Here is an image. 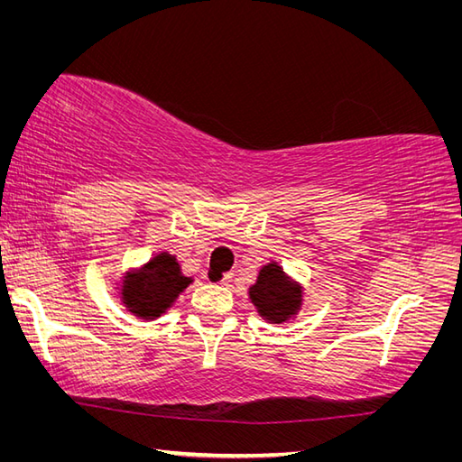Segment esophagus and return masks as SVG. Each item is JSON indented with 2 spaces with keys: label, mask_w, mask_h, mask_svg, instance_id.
I'll list each match as a JSON object with an SVG mask.
<instances>
[{
  "label": "esophagus",
  "mask_w": 462,
  "mask_h": 462,
  "mask_svg": "<svg viewBox=\"0 0 462 462\" xmlns=\"http://www.w3.org/2000/svg\"><path fill=\"white\" fill-rule=\"evenodd\" d=\"M204 277L208 279L209 283H216V285H229L231 279H233V273H221V277L214 272V270H208L204 273Z\"/></svg>",
  "instance_id": "34e87169"
}]
</instances>
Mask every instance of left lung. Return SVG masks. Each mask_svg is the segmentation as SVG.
Returning a JSON list of instances; mask_svg holds the SVG:
<instances>
[{"instance_id": "left-lung-1", "label": "left lung", "mask_w": 462, "mask_h": 462, "mask_svg": "<svg viewBox=\"0 0 462 462\" xmlns=\"http://www.w3.org/2000/svg\"><path fill=\"white\" fill-rule=\"evenodd\" d=\"M248 297L265 321L283 324L300 310L302 287L291 282L282 265L272 262L260 270L256 283L248 289Z\"/></svg>"}]
</instances>
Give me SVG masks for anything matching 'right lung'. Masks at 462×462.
<instances>
[{"label":"right lung","mask_w":462,"mask_h":462,"mask_svg":"<svg viewBox=\"0 0 462 462\" xmlns=\"http://www.w3.org/2000/svg\"><path fill=\"white\" fill-rule=\"evenodd\" d=\"M192 279L183 275L175 256L160 253L141 270L129 272L121 283V302L141 319H156L171 309Z\"/></svg>","instance_id":"1"}]
</instances>
